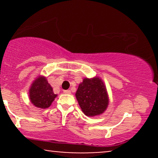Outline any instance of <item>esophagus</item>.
Segmentation results:
<instances>
[{"mask_svg":"<svg viewBox=\"0 0 158 158\" xmlns=\"http://www.w3.org/2000/svg\"><path fill=\"white\" fill-rule=\"evenodd\" d=\"M70 93H71V91H70V90H64V94H70Z\"/></svg>","mask_w":158,"mask_h":158,"instance_id":"obj_1","label":"esophagus"}]
</instances>
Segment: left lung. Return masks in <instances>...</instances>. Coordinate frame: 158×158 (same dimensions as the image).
Listing matches in <instances>:
<instances>
[{
  "mask_svg": "<svg viewBox=\"0 0 158 158\" xmlns=\"http://www.w3.org/2000/svg\"><path fill=\"white\" fill-rule=\"evenodd\" d=\"M76 97L81 110L88 117L102 114L108 105L106 87L97 77L83 79L79 85Z\"/></svg>",
  "mask_w": 158,
  "mask_h": 158,
  "instance_id": "left-lung-1",
  "label": "left lung"
}]
</instances>
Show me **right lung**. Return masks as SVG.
I'll return each instance as SVG.
<instances>
[{
	"label": "right lung",
	"mask_w": 158,
	"mask_h": 158,
	"mask_svg": "<svg viewBox=\"0 0 158 158\" xmlns=\"http://www.w3.org/2000/svg\"><path fill=\"white\" fill-rule=\"evenodd\" d=\"M56 96L45 77L37 78L30 87V101L38 108H47L50 107Z\"/></svg>",
	"instance_id": "1"
}]
</instances>
